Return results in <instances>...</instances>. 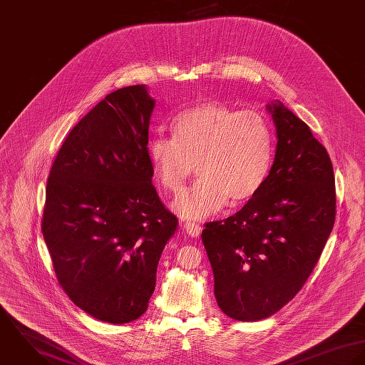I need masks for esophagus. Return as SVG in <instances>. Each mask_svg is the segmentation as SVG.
<instances>
[{"label": "esophagus", "mask_w": 365, "mask_h": 365, "mask_svg": "<svg viewBox=\"0 0 365 365\" xmlns=\"http://www.w3.org/2000/svg\"><path fill=\"white\" fill-rule=\"evenodd\" d=\"M185 230L190 237H199L202 232V227L197 222H192V221H186L185 222Z\"/></svg>", "instance_id": "obj_1"}]
</instances>
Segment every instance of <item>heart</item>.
<instances>
[{
    "instance_id": "obj_1",
    "label": "heart",
    "mask_w": 365,
    "mask_h": 365,
    "mask_svg": "<svg viewBox=\"0 0 365 365\" xmlns=\"http://www.w3.org/2000/svg\"><path fill=\"white\" fill-rule=\"evenodd\" d=\"M173 137L155 135L148 155L163 189L179 195L196 173L199 183L175 202L186 218H202L225 202L252 199L266 182L274 157L270 124L256 110H238L222 102H204L182 112Z\"/></svg>"
}]
</instances>
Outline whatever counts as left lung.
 <instances>
[{"mask_svg":"<svg viewBox=\"0 0 365 365\" xmlns=\"http://www.w3.org/2000/svg\"><path fill=\"white\" fill-rule=\"evenodd\" d=\"M276 125L274 163L260 190L202 240L221 311L235 321L272 317L317 266L336 215L331 161L308 124L280 101L267 105Z\"/></svg>","mask_w":365,"mask_h":365,"instance_id":"left-lung-1","label":"left lung"}]
</instances>
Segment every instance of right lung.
I'll return each mask as SVG.
<instances>
[{
  "instance_id": "right-lung-1",
  "label": "right lung",
  "mask_w": 365,
  "mask_h": 365,
  "mask_svg": "<svg viewBox=\"0 0 365 365\" xmlns=\"http://www.w3.org/2000/svg\"><path fill=\"white\" fill-rule=\"evenodd\" d=\"M145 85L118 89L70 131L46 186L41 232L58 284L91 317L128 324L148 308L178 218L153 185Z\"/></svg>"
}]
</instances>
